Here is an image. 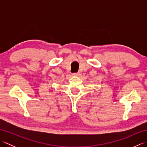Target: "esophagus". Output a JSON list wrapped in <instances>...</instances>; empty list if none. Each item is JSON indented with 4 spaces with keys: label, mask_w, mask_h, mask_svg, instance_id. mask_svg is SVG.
Wrapping results in <instances>:
<instances>
[{
    "label": "esophagus",
    "mask_w": 147,
    "mask_h": 147,
    "mask_svg": "<svg viewBox=\"0 0 147 147\" xmlns=\"http://www.w3.org/2000/svg\"><path fill=\"white\" fill-rule=\"evenodd\" d=\"M73 75L74 76H80V73H79V72L78 73H74L73 74Z\"/></svg>",
    "instance_id": "obj_1"
}]
</instances>
